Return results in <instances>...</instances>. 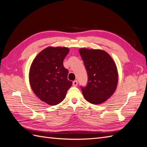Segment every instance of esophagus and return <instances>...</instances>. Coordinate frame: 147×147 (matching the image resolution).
<instances>
[{
  "mask_svg": "<svg viewBox=\"0 0 147 147\" xmlns=\"http://www.w3.org/2000/svg\"><path fill=\"white\" fill-rule=\"evenodd\" d=\"M77 84H78V82H77V80H75V81L73 82V86H77Z\"/></svg>",
  "mask_w": 147,
  "mask_h": 147,
  "instance_id": "34e87169",
  "label": "esophagus"
}]
</instances>
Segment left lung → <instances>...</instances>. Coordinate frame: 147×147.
<instances>
[{
    "label": "left lung",
    "mask_w": 147,
    "mask_h": 147,
    "mask_svg": "<svg viewBox=\"0 0 147 147\" xmlns=\"http://www.w3.org/2000/svg\"><path fill=\"white\" fill-rule=\"evenodd\" d=\"M79 52L88 74L86 86H80L83 96L92 104H102L116 90L117 66L110 56L103 50L81 48Z\"/></svg>",
    "instance_id": "8db88e82"
}]
</instances>
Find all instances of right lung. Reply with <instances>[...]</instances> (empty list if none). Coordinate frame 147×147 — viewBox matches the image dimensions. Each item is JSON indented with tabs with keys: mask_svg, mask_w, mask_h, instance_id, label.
Wrapping results in <instances>:
<instances>
[{
	"mask_svg": "<svg viewBox=\"0 0 147 147\" xmlns=\"http://www.w3.org/2000/svg\"><path fill=\"white\" fill-rule=\"evenodd\" d=\"M69 52L65 47H48L33 61L29 81L34 92L47 104L56 105L64 100L72 82L68 80V70L63 65Z\"/></svg>",
	"mask_w": 147,
	"mask_h": 147,
	"instance_id": "add662e5",
	"label": "right lung"
}]
</instances>
